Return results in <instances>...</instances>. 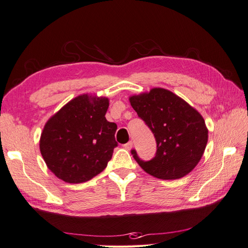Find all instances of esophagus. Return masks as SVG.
Instances as JSON below:
<instances>
[{
	"instance_id": "esophagus-1",
	"label": "esophagus",
	"mask_w": 248,
	"mask_h": 248,
	"mask_svg": "<svg viewBox=\"0 0 248 248\" xmlns=\"http://www.w3.org/2000/svg\"><path fill=\"white\" fill-rule=\"evenodd\" d=\"M132 146H133V144H132V141L130 140V141H128V142H126V144L123 146L126 150H130L131 148H132Z\"/></svg>"
}]
</instances>
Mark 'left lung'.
Segmentation results:
<instances>
[{"instance_id":"obj_1","label":"left lung","mask_w":248,"mask_h":248,"mask_svg":"<svg viewBox=\"0 0 248 248\" xmlns=\"http://www.w3.org/2000/svg\"><path fill=\"white\" fill-rule=\"evenodd\" d=\"M129 100L156 140L155 156L148 161L140 159L136 150H131L140 167L162 180L182 178L196 168L208 141V129L200 112L161 88L131 96Z\"/></svg>"}]
</instances>
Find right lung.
Segmentation results:
<instances>
[{
	"label": "right lung",
	"instance_id": "right-lung-1",
	"mask_svg": "<svg viewBox=\"0 0 248 248\" xmlns=\"http://www.w3.org/2000/svg\"><path fill=\"white\" fill-rule=\"evenodd\" d=\"M108 99L80 95L52 116L40 138L47 168L67 183H82L107 168L114 149L116 123L106 119Z\"/></svg>",
	"mask_w": 248,
	"mask_h": 248
}]
</instances>
